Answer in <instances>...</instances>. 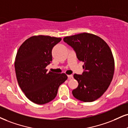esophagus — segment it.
<instances>
[{
	"instance_id": "obj_1",
	"label": "esophagus",
	"mask_w": 128,
	"mask_h": 128,
	"mask_svg": "<svg viewBox=\"0 0 128 128\" xmlns=\"http://www.w3.org/2000/svg\"><path fill=\"white\" fill-rule=\"evenodd\" d=\"M68 79H71L73 78V75H68Z\"/></svg>"
}]
</instances>
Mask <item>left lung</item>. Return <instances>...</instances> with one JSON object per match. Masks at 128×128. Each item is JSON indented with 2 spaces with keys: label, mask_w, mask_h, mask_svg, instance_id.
Returning <instances> with one entry per match:
<instances>
[{
  "label": "left lung",
  "mask_w": 128,
  "mask_h": 128,
  "mask_svg": "<svg viewBox=\"0 0 128 128\" xmlns=\"http://www.w3.org/2000/svg\"><path fill=\"white\" fill-rule=\"evenodd\" d=\"M64 41L74 48L79 60L84 63L82 74L74 75L79 84L72 91L74 97L84 102L97 100L112 81L114 60L111 49L102 38L90 33L68 36Z\"/></svg>",
  "instance_id": "1"
}]
</instances>
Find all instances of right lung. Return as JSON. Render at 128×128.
Instances as JSON below:
<instances>
[{
    "label": "right lung",
    "mask_w": 128,
    "mask_h": 128,
    "mask_svg": "<svg viewBox=\"0 0 128 128\" xmlns=\"http://www.w3.org/2000/svg\"><path fill=\"white\" fill-rule=\"evenodd\" d=\"M61 40L34 36L26 39L17 52L15 69L19 86L26 97L37 104L53 100L59 86L68 79L65 74L47 73L46 69L52 61V48Z\"/></svg>",
    "instance_id": "add662e5"
}]
</instances>
